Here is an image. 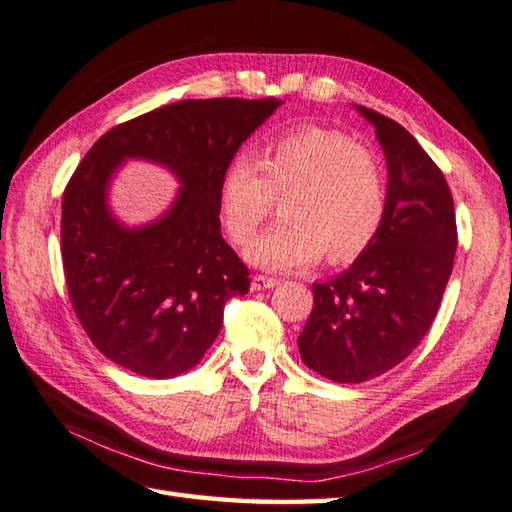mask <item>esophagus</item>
Returning a JSON list of instances; mask_svg holds the SVG:
<instances>
[{"mask_svg":"<svg viewBox=\"0 0 512 512\" xmlns=\"http://www.w3.org/2000/svg\"><path fill=\"white\" fill-rule=\"evenodd\" d=\"M279 284L277 279H273V277H264V275H255L253 277V281H250V288L253 290H270V288H275Z\"/></svg>","mask_w":512,"mask_h":512,"instance_id":"obj_1","label":"esophagus"}]
</instances>
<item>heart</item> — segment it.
<instances>
[{
    "mask_svg": "<svg viewBox=\"0 0 512 512\" xmlns=\"http://www.w3.org/2000/svg\"><path fill=\"white\" fill-rule=\"evenodd\" d=\"M284 224L246 248L257 268L290 273L317 262L341 264L374 242L387 213V184L367 147L325 127H301L279 136L257 165L235 158L220 180V213L228 235L248 244L284 198Z\"/></svg>",
    "mask_w": 512,
    "mask_h": 512,
    "instance_id": "obj_1",
    "label": "heart"
}]
</instances>
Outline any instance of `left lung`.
Masks as SVG:
<instances>
[{
    "mask_svg": "<svg viewBox=\"0 0 512 512\" xmlns=\"http://www.w3.org/2000/svg\"><path fill=\"white\" fill-rule=\"evenodd\" d=\"M383 147L387 213L354 264L312 284L301 361L334 383H363L416 350L449 284L458 231L449 184L405 127L354 105Z\"/></svg>",
    "mask_w": 512,
    "mask_h": 512,
    "instance_id": "left-lung-1",
    "label": "left lung"
}]
</instances>
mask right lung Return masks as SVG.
<instances>
[{
  "label": "right lung",
  "mask_w": 512,
  "mask_h": 512,
  "mask_svg": "<svg viewBox=\"0 0 512 512\" xmlns=\"http://www.w3.org/2000/svg\"><path fill=\"white\" fill-rule=\"evenodd\" d=\"M279 99L178 101L96 140L63 193L61 255L72 308L103 356L147 378L189 372L220 334L224 303L246 295L248 268L220 233V180ZM127 159L167 168L181 189L138 227L112 211Z\"/></svg>",
  "instance_id": "1"
}]
</instances>
